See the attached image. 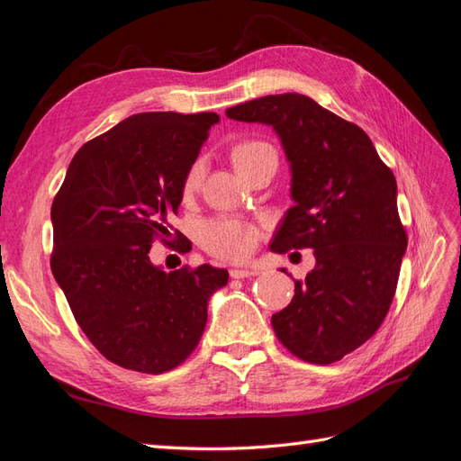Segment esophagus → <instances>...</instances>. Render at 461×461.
Instances as JSON below:
<instances>
[{"label": "esophagus", "mask_w": 461, "mask_h": 461, "mask_svg": "<svg viewBox=\"0 0 461 461\" xmlns=\"http://www.w3.org/2000/svg\"><path fill=\"white\" fill-rule=\"evenodd\" d=\"M258 275L256 267H240V269H230V276L232 278H248Z\"/></svg>", "instance_id": "esophagus-1"}]
</instances>
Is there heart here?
I'll list each match as a JSON object with an SVG mask.
<instances>
[{"label": "heart", "instance_id": "b5f03b06", "mask_svg": "<svg viewBox=\"0 0 461 461\" xmlns=\"http://www.w3.org/2000/svg\"><path fill=\"white\" fill-rule=\"evenodd\" d=\"M275 153L269 144L261 140H244L236 144L230 151V159L236 167V171L244 173L249 165H254L261 158ZM203 176V165L202 161L194 163L185 175L183 180V194L190 196L198 190ZM200 242L209 252L225 258V259H244L252 252L258 242V230L256 227L248 225V222L236 221L230 217H219L213 221H207L200 230Z\"/></svg>", "mask_w": 461, "mask_h": 461}]
</instances>
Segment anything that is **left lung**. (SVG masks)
<instances>
[{
  "label": "left lung",
  "instance_id": "left-lung-1",
  "mask_svg": "<svg viewBox=\"0 0 461 461\" xmlns=\"http://www.w3.org/2000/svg\"><path fill=\"white\" fill-rule=\"evenodd\" d=\"M227 117L267 124L285 149L294 205L273 236V252L315 249V267L271 317L276 339L310 364L339 361L373 337L394 298L408 246L396 178L357 124L308 95L258 97L227 109Z\"/></svg>",
  "mask_w": 461,
  "mask_h": 461
}]
</instances>
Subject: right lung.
Wrapping results in <instances>:
<instances>
[{"mask_svg":"<svg viewBox=\"0 0 461 461\" xmlns=\"http://www.w3.org/2000/svg\"><path fill=\"white\" fill-rule=\"evenodd\" d=\"M217 113L151 111L82 146L51 205V271L90 342L132 371H171L194 352L207 302L229 283L212 265L163 271L149 249L169 234L183 180Z\"/></svg>","mask_w":461,"mask_h":461,"instance_id":"add662e5","label":"right lung"}]
</instances>
